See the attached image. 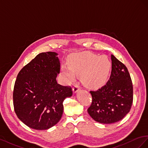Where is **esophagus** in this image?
<instances>
[{"label":"esophagus","mask_w":148,"mask_h":148,"mask_svg":"<svg viewBox=\"0 0 148 148\" xmlns=\"http://www.w3.org/2000/svg\"><path fill=\"white\" fill-rule=\"evenodd\" d=\"M80 89H81V88H80V87L76 84V85H74V87L73 88V91L74 93H76Z\"/></svg>","instance_id":"34e87169"}]
</instances>
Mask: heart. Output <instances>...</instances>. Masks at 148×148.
Here are the masks:
<instances>
[{
    "label": "heart",
    "mask_w": 148,
    "mask_h": 148,
    "mask_svg": "<svg viewBox=\"0 0 148 148\" xmlns=\"http://www.w3.org/2000/svg\"><path fill=\"white\" fill-rule=\"evenodd\" d=\"M69 67L62 66L61 73L67 82H73L75 74L81 75L84 85L96 89L104 86L110 73L112 63L105 56L90 53L75 54L70 56Z\"/></svg>",
    "instance_id": "1"
}]
</instances>
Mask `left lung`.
Wrapping results in <instances>:
<instances>
[{"mask_svg":"<svg viewBox=\"0 0 148 148\" xmlns=\"http://www.w3.org/2000/svg\"><path fill=\"white\" fill-rule=\"evenodd\" d=\"M112 72L108 81L96 91H90L92 101L87 112L95 121L110 124L123 119L132 107L133 84L127 67L111 55Z\"/></svg>","mask_w":148,"mask_h":148,"instance_id":"8db88e82","label":"left lung"}]
</instances>
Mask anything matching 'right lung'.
Segmentation results:
<instances>
[{
	"instance_id": "add662e5",
	"label": "right lung",
	"mask_w": 148,
	"mask_h": 148,
	"mask_svg": "<svg viewBox=\"0 0 148 148\" xmlns=\"http://www.w3.org/2000/svg\"><path fill=\"white\" fill-rule=\"evenodd\" d=\"M55 52L41 53L25 66L15 82L13 102L16 116L32 129L47 130L58 123L63 101L73 95L70 86L58 84L60 62Z\"/></svg>"
}]
</instances>
